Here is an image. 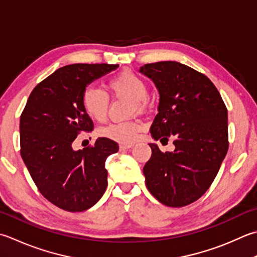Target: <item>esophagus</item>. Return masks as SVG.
<instances>
[{"mask_svg": "<svg viewBox=\"0 0 257 257\" xmlns=\"http://www.w3.org/2000/svg\"><path fill=\"white\" fill-rule=\"evenodd\" d=\"M134 145H132V144H129V145H127V144H121L119 146V148H120V150H128L129 148H132Z\"/></svg>", "mask_w": 257, "mask_h": 257, "instance_id": "obj_1", "label": "esophagus"}]
</instances>
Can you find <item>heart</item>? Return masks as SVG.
Segmentation results:
<instances>
[{
  "instance_id": "b5f03b06",
  "label": "heart",
  "mask_w": 257,
  "mask_h": 257,
  "mask_svg": "<svg viewBox=\"0 0 257 257\" xmlns=\"http://www.w3.org/2000/svg\"><path fill=\"white\" fill-rule=\"evenodd\" d=\"M108 90L115 95H122L132 99L136 108H142L148 97V87L138 74L123 70L108 81ZM109 100L101 89L88 87L81 94L82 108L94 121L101 122L107 117ZM143 129L139 120H129L123 122L110 123L100 130V135L108 139L122 144H132Z\"/></svg>"
}]
</instances>
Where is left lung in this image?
Returning <instances> with one entry per match:
<instances>
[{"label":"left lung","instance_id":"8db88e82","mask_svg":"<svg viewBox=\"0 0 257 257\" xmlns=\"http://www.w3.org/2000/svg\"><path fill=\"white\" fill-rule=\"evenodd\" d=\"M140 73L159 92L158 113L150 127L155 140L174 139V152L149 144L146 186L160 203L183 207L206 193L228 150L227 109L214 83L188 65L176 61L145 64Z\"/></svg>","mask_w":257,"mask_h":257}]
</instances>
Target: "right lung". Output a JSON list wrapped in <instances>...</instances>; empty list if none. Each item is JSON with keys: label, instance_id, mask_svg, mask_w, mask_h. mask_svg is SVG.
<instances>
[{"label": "right lung", "instance_id": "add662e5", "mask_svg": "<svg viewBox=\"0 0 257 257\" xmlns=\"http://www.w3.org/2000/svg\"><path fill=\"white\" fill-rule=\"evenodd\" d=\"M118 64H70L40 82L20 118L21 157L45 198L68 212H83L102 197L108 185L104 167L118 144L98 138L91 147L74 150L80 133L93 130L81 104L87 85Z\"/></svg>", "mask_w": 257, "mask_h": 257}]
</instances>
